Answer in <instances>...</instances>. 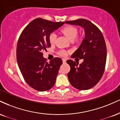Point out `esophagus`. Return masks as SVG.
Instances as JSON below:
<instances>
[{
	"mask_svg": "<svg viewBox=\"0 0 120 120\" xmlns=\"http://www.w3.org/2000/svg\"><path fill=\"white\" fill-rule=\"evenodd\" d=\"M66 60L65 59H63V64L65 63H66Z\"/></svg>",
	"mask_w": 120,
	"mask_h": 120,
	"instance_id": "1",
	"label": "esophagus"
}]
</instances>
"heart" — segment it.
I'll list each match as a JSON object with an SVG mask.
<instances>
[{
  "instance_id": "1",
  "label": "heart",
  "mask_w": 120,
  "mask_h": 120,
  "mask_svg": "<svg viewBox=\"0 0 120 120\" xmlns=\"http://www.w3.org/2000/svg\"><path fill=\"white\" fill-rule=\"evenodd\" d=\"M62 32L66 36V37L70 41H72L75 38L78 34V30L75 27L73 26H66L61 30ZM56 34L55 33L53 32L50 34L49 36V42L51 44H54L56 40ZM59 54L60 55L65 56L67 55V52L65 50H62L59 52Z\"/></svg>"
}]
</instances>
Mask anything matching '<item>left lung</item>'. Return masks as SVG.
I'll return each mask as SVG.
<instances>
[{
    "instance_id": "left-lung-1",
    "label": "left lung",
    "mask_w": 120,
    "mask_h": 120,
    "mask_svg": "<svg viewBox=\"0 0 120 120\" xmlns=\"http://www.w3.org/2000/svg\"><path fill=\"white\" fill-rule=\"evenodd\" d=\"M66 23L80 26L84 30L85 37L71 58L83 59L82 64L71 60L66 63L70 66L68 74L71 86L79 90H88L98 83L105 69L107 58L106 42L101 31L85 19L66 21Z\"/></svg>"
}]
</instances>
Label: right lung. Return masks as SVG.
Instances as JSON below:
<instances>
[{
  "label": "right lung",
  "instance_id": "obj_1",
  "mask_svg": "<svg viewBox=\"0 0 120 120\" xmlns=\"http://www.w3.org/2000/svg\"><path fill=\"white\" fill-rule=\"evenodd\" d=\"M65 23L42 18L34 19L21 33L17 47V63L26 83L38 91H46L54 86L61 59L55 57L50 62L43 57L44 51L51 46L50 34Z\"/></svg>",
  "mask_w": 120,
  "mask_h": 120
}]
</instances>
